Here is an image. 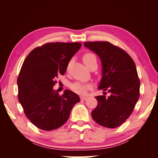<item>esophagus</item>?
I'll use <instances>...</instances> for the list:
<instances>
[{
  "label": "esophagus",
  "mask_w": 158,
  "mask_h": 158,
  "mask_svg": "<svg viewBox=\"0 0 158 158\" xmlns=\"http://www.w3.org/2000/svg\"><path fill=\"white\" fill-rule=\"evenodd\" d=\"M80 99H81V100H85L87 99V98L84 97V96H81V97H80Z\"/></svg>",
  "instance_id": "esophagus-1"
}]
</instances>
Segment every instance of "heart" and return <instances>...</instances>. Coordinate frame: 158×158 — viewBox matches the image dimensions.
I'll list each match as a JSON object with an SVG mask.
<instances>
[{
    "label": "heart",
    "mask_w": 158,
    "mask_h": 158,
    "mask_svg": "<svg viewBox=\"0 0 158 158\" xmlns=\"http://www.w3.org/2000/svg\"><path fill=\"white\" fill-rule=\"evenodd\" d=\"M93 60H96V57L91 53H85L83 56V61L86 66L89 65ZM90 88L91 85L90 84H83L81 82H75L70 85V89L73 91L80 95H85Z\"/></svg>",
    "instance_id": "obj_1"
}]
</instances>
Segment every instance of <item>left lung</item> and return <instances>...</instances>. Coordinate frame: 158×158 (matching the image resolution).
<instances>
[{
  "mask_svg": "<svg viewBox=\"0 0 158 158\" xmlns=\"http://www.w3.org/2000/svg\"><path fill=\"white\" fill-rule=\"evenodd\" d=\"M84 45L101 60L102 75L98 89L110 93L108 98L96 96L98 106L91 113L93 119L105 127H118L132 114L139 98L135 63L124 50L109 42H86Z\"/></svg>",
  "mask_w": 158,
  "mask_h": 158,
  "instance_id": "obj_1",
  "label": "left lung"
}]
</instances>
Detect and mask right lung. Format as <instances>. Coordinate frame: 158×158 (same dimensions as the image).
Returning a JSON list of instances; mask_svg holds the SVG:
<instances>
[{"label":"right lung","mask_w":158,"mask_h":158,"mask_svg":"<svg viewBox=\"0 0 158 158\" xmlns=\"http://www.w3.org/2000/svg\"><path fill=\"white\" fill-rule=\"evenodd\" d=\"M81 47L80 42L47 43L31 51L21 66L17 79L19 101L26 117L40 129L51 131L62 126L80 101L71 90L59 95L53 87Z\"/></svg>","instance_id":"right-lung-1"}]
</instances>
